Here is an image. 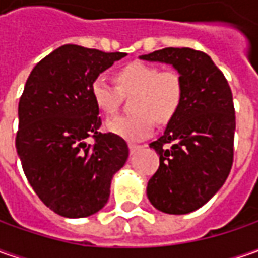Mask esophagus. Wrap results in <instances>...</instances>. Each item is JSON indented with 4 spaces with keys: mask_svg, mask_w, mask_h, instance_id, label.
Returning <instances> with one entry per match:
<instances>
[{
    "mask_svg": "<svg viewBox=\"0 0 258 258\" xmlns=\"http://www.w3.org/2000/svg\"><path fill=\"white\" fill-rule=\"evenodd\" d=\"M141 148H144L142 145H136V144H129V151H131V154H135V152H138Z\"/></svg>",
    "mask_w": 258,
    "mask_h": 258,
    "instance_id": "esophagus-1",
    "label": "esophagus"
}]
</instances>
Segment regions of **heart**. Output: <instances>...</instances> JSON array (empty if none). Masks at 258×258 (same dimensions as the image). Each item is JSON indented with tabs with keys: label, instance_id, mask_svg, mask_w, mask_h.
Listing matches in <instances>:
<instances>
[{
	"label": "heart",
	"instance_id": "obj_1",
	"mask_svg": "<svg viewBox=\"0 0 258 258\" xmlns=\"http://www.w3.org/2000/svg\"><path fill=\"white\" fill-rule=\"evenodd\" d=\"M112 86L104 77H96L90 85L94 104L106 114L116 113L122 94L135 93L132 110L135 113L107 120V132L127 141H142L154 132L155 120L166 123L178 113L183 99V82L175 70H164L154 64L132 61L122 66Z\"/></svg>",
	"mask_w": 258,
	"mask_h": 258
}]
</instances>
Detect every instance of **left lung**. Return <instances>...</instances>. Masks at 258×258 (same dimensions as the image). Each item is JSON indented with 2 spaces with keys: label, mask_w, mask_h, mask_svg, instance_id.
<instances>
[{
  "label": "left lung",
  "mask_w": 258,
  "mask_h": 258,
  "mask_svg": "<svg viewBox=\"0 0 258 258\" xmlns=\"http://www.w3.org/2000/svg\"><path fill=\"white\" fill-rule=\"evenodd\" d=\"M139 58L171 64L183 82L178 113L168 122L164 135L149 145L159 155V168L148 182V198L165 214L192 213L218 192L233 166L231 89L203 51L168 47Z\"/></svg>",
  "instance_id": "1"
}]
</instances>
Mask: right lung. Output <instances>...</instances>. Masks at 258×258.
<instances>
[{
    "instance_id": "right-lung-1",
    "label": "right lung",
    "mask_w": 258,
    "mask_h": 258,
    "mask_svg": "<svg viewBox=\"0 0 258 258\" xmlns=\"http://www.w3.org/2000/svg\"><path fill=\"white\" fill-rule=\"evenodd\" d=\"M124 53L64 44L37 63L18 103L15 148L38 198L66 218L103 208L129 156L120 136L100 134L90 85ZM93 137L95 144H87Z\"/></svg>"
}]
</instances>
